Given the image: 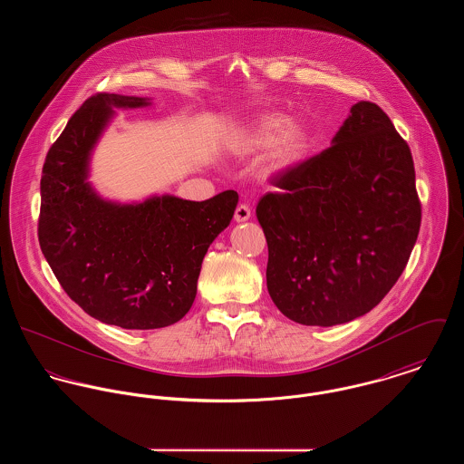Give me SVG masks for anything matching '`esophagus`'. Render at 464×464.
<instances>
[{
  "label": "esophagus",
  "mask_w": 464,
  "mask_h": 464,
  "mask_svg": "<svg viewBox=\"0 0 464 464\" xmlns=\"http://www.w3.org/2000/svg\"><path fill=\"white\" fill-rule=\"evenodd\" d=\"M250 216H252L250 207H248L246 203H239L237 208H236V212H234V219H236L237 223H245V221L250 219Z\"/></svg>",
  "instance_id": "esophagus-1"
}]
</instances>
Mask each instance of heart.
I'll return each mask as SVG.
<instances>
[{"instance_id": "obj_1", "label": "heart", "mask_w": 464, "mask_h": 464, "mask_svg": "<svg viewBox=\"0 0 464 464\" xmlns=\"http://www.w3.org/2000/svg\"><path fill=\"white\" fill-rule=\"evenodd\" d=\"M245 151H263L273 146L269 166L289 171L304 162L311 146V130L304 121H291L285 114L271 112L252 121L237 137Z\"/></svg>"}]
</instances>
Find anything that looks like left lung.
I'll use <instances>...</instances> for the list:
<instances>
[{
  "mask_svg": "<svg viewBox=\"0 0 464 464\" xmlns=\"http://www.w3.org/2000/svg\"><path fill=\"white\" fill-rule=\"evenodd\" d=\"M331 148L280 175L257 205L267 293L302 325L370 313L395 285L421 221L407 142L375 103L359 102Z\"/></svg>",
  "mask_w": 464,
  "mask_h": 464,
  "instance_id": "8db88e82",
  "label": "left lung"
}]
</instances>
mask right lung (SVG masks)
Returning a JSON list of instances; mask_svg holds the SVG:
<instances>
[{
  "label": "right lung",
  "mask_w": 464,
  "mask_h": 464,
  "mask_svg": "<svg viewBox=\"0 0 464 464\" xmlns=\"http://www.w3.org/2000/svg\"><path fill=\"white\" fill-rule=\"evenodd\" d=\"M148 105L151 98H89L50 148L41 179L39 243L57 280L89 316L133 331L188 314L203 257L239 199L236 191L205 201L153 195L121 203L98 195L91 159L114 109Z\"/></svg>",
  "instance_id": "right-lung-1"
}]
</instances>
